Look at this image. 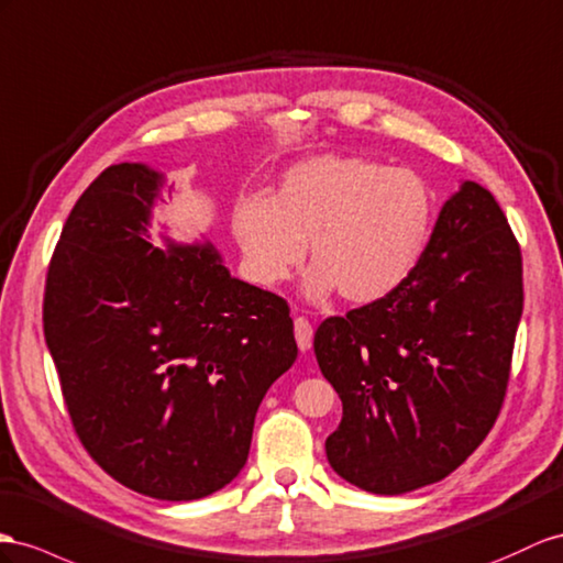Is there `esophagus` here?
<instances>
[{"mask_svg":"<svg viewBox=\"0 0 563 563\" xmlns=\"http://www.w3.org/2000/svg\"><path fill=\"white\" fill-rule=\"evenodd\" d=\"M295 340L299 352H309L311 350V340H313V328L307 319H295Z\"/></svg>","mask_w":563,"mask_h":563,"instance_id":"34e87169","label":"esophagus"}]
</instances>
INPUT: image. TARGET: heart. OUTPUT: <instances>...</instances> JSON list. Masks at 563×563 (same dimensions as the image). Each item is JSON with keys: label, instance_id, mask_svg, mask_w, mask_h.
I'll use <instances>...</instances> for the list:
<instances>
[{"label": "heart", "instance_id": "b5f03b06", "mask_svg": "<svg viewBox=\"0 0 563 563\" xmlns=\"http://www.w3.org/2000/svg\"><path fill=\"white\" fill-rule=\"evenodd\" d=\"M438 219L432 185L411 168H387L364 156L319 154L287 168L273 197L247 195L230 216L250 271L264 285L316 266L305 295L368 305L393 295L419 268Z\"/></svg>", "mask_w": 563, "mask_h": 563}]
</instances>
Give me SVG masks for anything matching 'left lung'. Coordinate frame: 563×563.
Wrapping results in <instances>:
<instances>
[{"label": "left lung", "mask_w": 563, "mask_h": 563, "mask_svg": "<svg viewBox=\"0 0 563 563\" xmlns=\"http://www.w3.org/2000/svg\"><path fill=\"white\" fill-rule=\"evenodd\" d=\"M523 313L521 250L495 197L461 180L413 276L313 335L342 421L330 466L373 495L438 483L475 452L507 393Z\"/></svg>", "instance_id": "8db88e82"}]
</instances>
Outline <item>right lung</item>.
Wrapping results in <instances>:
<instances>
[{"label":"right lung","mask_w":563,"mask_h":563,"mask_svg":"<svg viewBox=\"0 0 563 563\" xmlns=\"http://www.w3.org/2000/svg\"><path fill=\"white\" fill-rule=\"evenodd\" d=\"M166 187L142 162L99 173L54 250L42 321L85 450L140 495L190 501L242 471L297 342L285 299L230 276L205 235L162 223L154 242Z\"/></svg>","instance_id":"add662e5"}]
</instances>
